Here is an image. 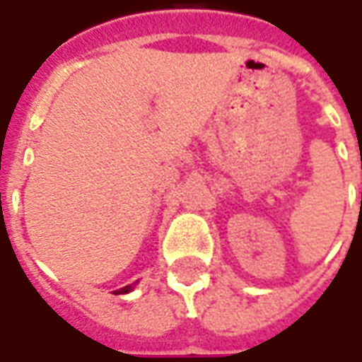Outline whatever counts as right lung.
<instances>
[{
    "mask_svg": "<svg viewBox=\"0 0 362 362\" xmlns=\"http://www.w3.org/2000/svg\"><path fill=\"white\" fill-rule=\"evenodd\" d=\"M132 285H127V287H122V288H118V291H116V295H124V293H129V291H132Z\"/></svg>",
    "mask_w": 362,
    "mask_h": 362,
    "instance_id": "obj_1",
    "label": "right lung"
}]
</instances>
